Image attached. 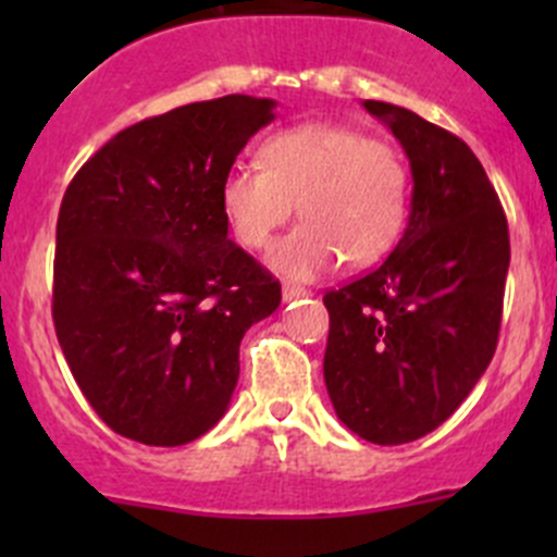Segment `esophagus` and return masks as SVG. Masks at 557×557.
<instances>
[{
    "mask_svg": "<svg viewBox=\"0 0 557 557\" xmlns=\"http://www.w3.org/2000/svg\"><path fill=\"white\" fill-rule=\"evenodd\" d=\"M299 296H310V290L299 288V285H285V288H283V299H285V301L299 299Z\"/></svg>",
    "mask_w": 557,
    "mask_h": 557,
    "instance_id": "1",
    "label": "esophagus"
}]
</instances>
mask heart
<instances>
[{"label":"heart","mask_w":557,"mask_h":557,"mask_svg":"<svg viewBox=\"0 0 557 557\" xmlns=\"http://www.w3.org/2000/svg\"><path fill=\"white\" fill-rule=\"evenodd\" d=\"M261 164H234L221 180V212L234 239L263 250L296 215L305 218L272 250V267L312 280L345 258L380 261L401 239L409 215V166L383 139L336 123H301L261 145Z\"/></svg>","instance_id":"heart-1"}]
</instances>
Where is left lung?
<instances>
[{
	"mask_svg": "<svg viewBox=\"0 0 557 557\" xmlns=\"http://www.w3.org/2000/svg\"><path fill=\"white\" fill-rule=\"evenodd\" d=\"M412 166V210L396 250L325 290L323 377L342 423L374 445L440 429L498 345L509 228L469 145L404 107L363 102Z\"/></svg>",
	"mask_w": 557,
	"mask_h": 557,
	"instance_id": "8db88e82",
	"label": "left lung"
}]
</instances>
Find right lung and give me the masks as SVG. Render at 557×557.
<instances>
[{
    "label": "right lung",
    "instance_id": "1",
    "mask_svg": "<svg viewBox=\"0 0 557 557\" xmlns=\"http://www.w3.org/2000/svg\"><path fill=\"white\" fill-rule=\"evenodd\" d=\"M272 99L194 102L117 132L72 177L55 223L53 325L94 412L177 447L226 412L239 342L280 283L228 239L221 180Z\"/></svg>",
    "mask_w": 557,
    "mask_h": 557
}]
</instances>
